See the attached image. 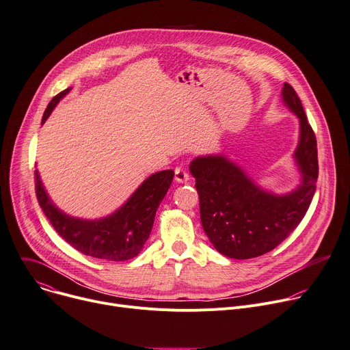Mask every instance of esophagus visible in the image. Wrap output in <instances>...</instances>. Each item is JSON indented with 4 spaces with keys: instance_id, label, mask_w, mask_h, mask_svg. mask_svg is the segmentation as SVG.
Segmentation results:
<instances>
[{
    "instance_id": "1",
    "label": "esophagus",
    "mask_w": 350,
    "mask_h": 350,
    "mask_svg": "<svg viewBox=\"0 0 350 350\" xmlns=\"http://www.w3.org/2000/svg\"><path fill=\"white\" fill-rule=\"evenodd\" d=\"M175 180L180 182V183L189 180V172H187V170L185 167L180 165V167L175 168Z\"/></svg>"
}]
</instances>
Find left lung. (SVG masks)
<instances>
[{"mask_svg":"<svg viewBox=\"0 0 350 350\" xmlns=\"http://www.w3.org/2000/svg\"><path fill=\"white\" fill-rule=\"evenodd\" d=\"M282 96L300 119L295 151L303 174L299 189L286 196L263 192L224 157H200L191 164L203 230L214 248L228 258L250 259L275 250L304 219L317 189L315 133L290 84L284 83Z\"/></svg>","mask_w":350,"mask_h":350,"instance_id":"left-lung-1","label":"left lung"}]
</instances>
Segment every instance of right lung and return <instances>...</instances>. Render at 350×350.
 <instances>
[{"label": "right lung", "mask_w": 350, "mask_h": 350, "mask_svg": "<svg viewBox=\"0 0 350 350\" xmlns=\"http://www.w3.org/2000/svg\"><path fill=\"white\" fill-rule=\"evenodd\" d=\"M70 88L50 100L42 118H49L55 106ZM174 179V171L167 170L151 175L133 193L127 203L112 216L98 221L79 220L66 216L49 200L38 171H35V189L38 202L57 234L84 255L106 259L127 260L137 256L150 237L157 208L167 195Z\"/></svg>", "instance_id": "add662e5"}]
</instances>
